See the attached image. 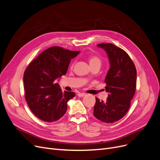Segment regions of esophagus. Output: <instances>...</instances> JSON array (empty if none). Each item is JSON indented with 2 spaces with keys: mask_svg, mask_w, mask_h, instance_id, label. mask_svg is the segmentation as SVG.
Segmentation results:
<instances>
[{
  "mask_svg": "<svg viewBox=\"0 0 160 160\" xmlns=\"http://www.w3.org/2000/svg\"><path fill=\"white\" fill-rule=\"evenodd\" d=\"M77 95L80 97H84V96L86 95V93H78Z\"/></svg>",
  "mask_w": 160,
  "mask_h": 160,
  "instance_id": "obj_1",
  "label": "esophagus"
}]
</instances>
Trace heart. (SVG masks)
<instances>
[{"label":"heart","mask_w":160,"mask_h":160,"mask_svg":"<svg viewBox=\"0 0 160 160\" xmlns=\"http://www.w3.org/2000/svg\"><path fill=\"white\" fill-rule=\"evenodd\" d=\"M90 67L93 65H101V60L99 58L95 56V55H90L88 59Z\"/></svg>","instance_id":"1"}]
</instances>
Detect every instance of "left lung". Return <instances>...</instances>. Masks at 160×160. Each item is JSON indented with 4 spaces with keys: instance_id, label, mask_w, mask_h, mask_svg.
I'll return each instance as SVG.
<instances>
[{
    "instance_id": "obj_1",
    "label": "left lung",
    "mask_w": 160,
    "mask_h": 160,
    "mask_svg": "<svg viewBox=\"0 0 160 160\" xmlns=\"http://www.w3.org/2000/svg\"><path fill=\"white\" fill-rule=\"evenodd\" d=\"M97 46L107 52L110 67L105 82L108 93L104 102L96 97L93 115L105 122L118 121L126 115L136 90L137 70L129 55L112 44H99Z\"/></svg>"
}]
</instances>
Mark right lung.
<instances>
[{
	"label": "right lung",
	"mask_w": 160,
	"mask_h": 160,
	"mask_svg": "<svg viewBox=\"0 0 160 160\" xmlns=\"http://www.w3.org/2000/svg\"><path fill=\"white\" fill-rule=\"evenodd\" d=\"M79 53L53 46L42 52L25 69V100L31 112L39 119L53 122L65 114L67 102L75 93L62 92L55 80L66 74L71 59Z\"/></svg>",
	"instance_id": "add662e5"
}]
</instances>
